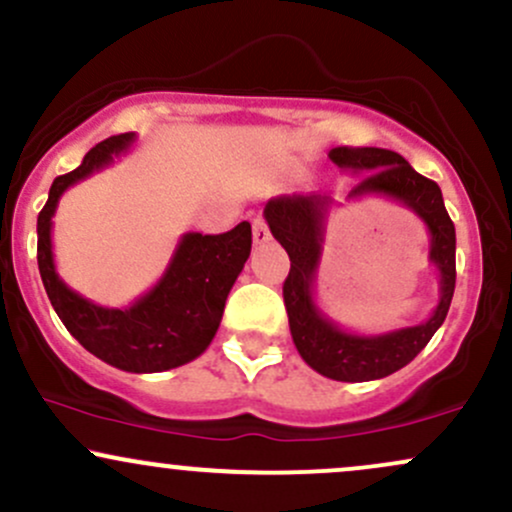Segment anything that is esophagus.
Returning <instances> with one entry per match:
<instances>
[{
	"mask_svg": "<svg viewBox=\"0 0 512 512\" xmlns=\"http://www.w3.org/2000/svg\"><path fill=\"white\" fill-rule=\"evenodd\" d=\"M252 238H255V243H257V245L267 243V240L272 238V233H269L267 221H264L262 216H257V219L252 221Z\"/></svg>",
	"mask_w": 512,
	"mask_h": 512,
	"instance_id": "obj_1",
	"label": "esophagus"
}]
</instances>
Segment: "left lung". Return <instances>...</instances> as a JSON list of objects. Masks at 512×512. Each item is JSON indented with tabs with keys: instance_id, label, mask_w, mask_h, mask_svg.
Masks as SVG:
<instances>
[{
	"instance_id": "left-lung-1",
	"label": "left lung",
	"mask_w": 512,
	"mask_h": 512,
	"mask_svg": "<svg viewBox=\"0 0 512 512\" xmlns=\"http://www.w3.org/2000/svg\"><path fill=\"white\" fill-rule=\"evenodd\" d=\"M332 163L342 170L361 173L363 180L349 199L378 195L395 199L426 223L431 236L428 262L438 269L440 298L431 317L421 325L383 334L346 332L315 303V276L322 257L330 195H281L269 199L264 219L272 236L289 252L291 272L284 281V303L298 354L310 368L339 383H368L392 375L414 361L443 325L455 293V226L443 204V192L433 180L416 173L395 151L375 146H337Z\"/></svg>"
}]
</instances>
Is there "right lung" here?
Here are the masks:
<instances>
[{
  "instance_id": "right-lung-1",
  "label": "right lung",
  "mask_w": 512,
  "mask_h": 512,
  "mask_svg": "<svg viewBox=\"0 0 512 512\" xmlns=\"http://www.w3.org/2000/svg\"><path fill=\"white\" fill-rule=\"evenodd\" d=\"M134 139V132L105 139L88 151L79 168L52 182L38 214V269L52 308L86 351L127 373H161L207 351L228 293L250 257L252 228L243 221L221 236L185 233L158 284L127 308H103L69 289L52 255V216L60 197L79 180L110 166Z\"/></svg>"
}]
</instances>
